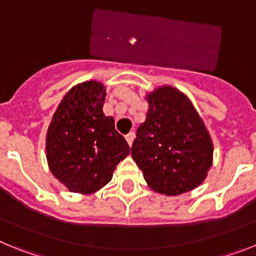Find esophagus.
<instances>
[{"mask_svg":"<svg viewBox=\"0 0 256 256\" xmlns=\"http://www.w3.org/2000/svg\"><path fill=\"white\" fill-rule=\"evenodd\" d=\"M126 142H128V144H130V146H132L133 140H134V133L133 132L128 133V134L126 136Z\"/></svg>","mask_w":256,"mask_h":256,"instance_id":"obj_1","label":"esophagus"}]
</instances>
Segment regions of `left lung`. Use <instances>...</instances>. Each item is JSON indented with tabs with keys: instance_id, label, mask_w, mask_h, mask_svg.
Wrapping results in <instances>:
<instances>
[{
	"instance_id": "8db88e82",
	"label": "left lung",
	"mask_w": 256,
	"mask_h": 256,
	"mask_svg": "<svg viewBox=\"0 0 256 256\" xmlns=\"http://www.w3.org/2000/svg\"><path fill=\"white\" fill-rule=\"evenodd\" d=\"M132 158L156 192L173 196L195 188L212 166V144L201 118L183 94L160 87L148 96Z\"/></svg>"
}]
</instances>
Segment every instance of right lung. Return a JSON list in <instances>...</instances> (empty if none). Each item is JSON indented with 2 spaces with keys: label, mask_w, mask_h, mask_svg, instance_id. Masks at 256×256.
I'll return each instance as SVG.
<instances>
[{
  "label": "right lung",
  "mask_w": 256,
  "mask_h": 256,
  "mask_svg": "<svg viewBox=\"0 0 256 256\" xmlns=\"http://www.w3.org/2000/svg\"><path fill=\"white\" fill-rule=\"evenodd\" d=\"M105 88L84 82L72 88L58 105L46 140L52 174L72 192L91 194L112 180L130 144L102 112Z\"/></svg>",
  "instance_id": "1"
}]
</instances>
